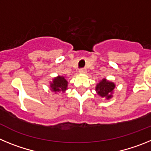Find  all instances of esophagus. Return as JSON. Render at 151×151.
Here are the masks:
<instances>
[{
  "instance_id": "34e87169",
  "label": "esophagus",
  "mask_w": 151,
  "mask_h": 151,
  "mask_svg": "<svg viewBox=\"0 0 151 151\" xmlns=\"http://www.w3.org/2000/svg\"><path fill=\"white\" fill-rule=\"evenodd\" d=\"M86 73H87V69H81L79 70L80 74H85Z\"/></svg>"
}]
</instances>
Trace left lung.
Returning <instances> with one entry per match:
<instances>
[{"instance_id":"1","label":"left lung","mask_w":151,"mask_h":151,"mask_svg":"<svg viewBox=\"0 0 151 151\" xmlns=\"http://www.w3.org/2000/svg\"><path fill=\"white\" fill-rule=\"evenodd\" d=\"M115 88L116 85L114 82L109 81L106 78H103L97 84L95 91L100 97L106 100H110L113 97Z\"/></svg>"}]
</instances>
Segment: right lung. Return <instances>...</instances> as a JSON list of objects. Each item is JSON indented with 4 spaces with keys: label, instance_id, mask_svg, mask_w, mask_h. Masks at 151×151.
<instances>
[{
    "label": "right lung",
    "instance_id": "add662e5",
    "mask_svg": "<svg viewBox=\"0 0 151 151\" xmlns=\"http://www.w3.org/2000/svg\"><path fill=\"white\" fill-rule=\"evenodd\" d=\"M68 82L63 76H58L54 77L52 82H50V89L54 93L64 92L67 90Z\"/></svg>",
    "mask_w": 151,
    "mask_h": 151
}]
</instances>
